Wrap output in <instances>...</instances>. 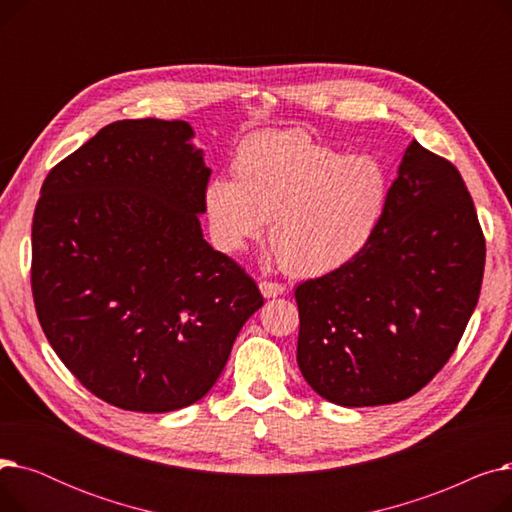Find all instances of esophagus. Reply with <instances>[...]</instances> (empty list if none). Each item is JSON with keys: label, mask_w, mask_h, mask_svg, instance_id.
<instances>
[{"label": "esophagus", "mask_w": 512, "mask_h": 512, "mask_svg": "<svg viewBox=\"0 0 512 512\" xmlns=\"http://www.w3.org/2000/svg\"><path fill=\"white\" fill-rule=\"evenodd\" d=\"M259 290L265 299H276V297H280V294H284V286L278 282H270V280H261Z\"/></svg>", "instance_id": "34e87169"}]
</instances>
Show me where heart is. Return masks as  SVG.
Masks as SVG:
<instances>
[{
    "label": "heart",
    "mask_w": 512,
    "mask_h": 512,
    "mask_svg": "<svg viewBox=\"0 0 512 512\" xmlns=\"http://www.w3.org/2000/svg\"><path fill=\"white\" fill-rule=\"evenodd\" d=\"M234 180L205 191L213 240L240 251L270 222L274 253L294 276L319 278L355 261L378 232L390 180L371 155H346L303 130L261 132L242 143Z\"/></svg>",
    "instance_id": "heart-1"
}]
</instances>
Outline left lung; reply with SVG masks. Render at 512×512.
I'll list each match as a JSON object with an SVG mask.
<instances>
[{
    "mask_svg": "<svg viewBox=\"0 0 512 512\" xmlns=\"http://www.w3.org/2000/svg\"><path fill=\"white\" fill-rule=\"evenodd\" d=\"M483 265L486 240L459 170L411 141L367 249L294 292L303 378L340 407L413 396L459 344Z\"/></svg>",
    "mask_w": 512,
    "mask_h": 512,
    "instance_id": "1",
    "label": "left lung"
}]
</instances>
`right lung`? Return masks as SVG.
<instances>
[{"label":"right lung","instance_id":"right-lung-1","mask_svg":"<svg viewBox=\"0 0 512 512\" xmlns=\"http://www.w3.org/2000/svg\"><path fill=\"white\" fill-rule=\"evenodd\" d=\"M184 120H120L53 168L33 218V299L74 378L124 411L170 413L218 382L263 297L213 251L211 170Z\"/></svg>","mask_w":512,"mask_h":512}]
</instances>
